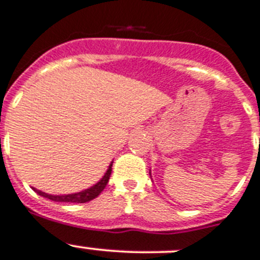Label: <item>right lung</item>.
I'll list each match as a JSON object with an SVG mask.
<instances>
[{
	"label": "right lung",
	"mask_w": 260,
	"mask_h": 260,
	"mask_svg": "<svg viewBox=\"0 0 260 260\" xmlns=\"http://www.w3.org/2000/svg\"><path fill=\"white\" fill-rule=\"evenodd\" d=\"M112 173V165L109 166V169L107 170L106 175L103 177V179L99 183L94 185V187L89 188L86 190H82V192H78V193L73 194H63V196H52V194H47L41 192V190H36L40 196L45 197V199H49L51 201H58V202H77V204H83V202H89L91 200H94L95 197H98L102 193V190L106 188L107 183H108L109 177H111Z\"/></svg>",
	"instance_id": "obj_1"
}]
</instances>
